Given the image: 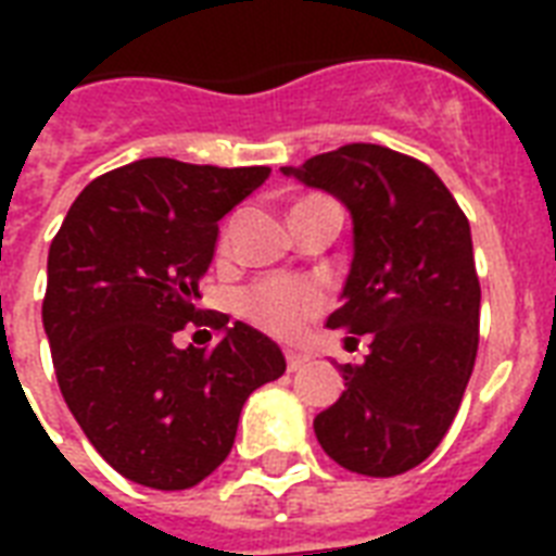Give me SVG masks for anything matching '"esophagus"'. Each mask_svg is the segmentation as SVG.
I'll list each match as a JSON object with an SVG mask.
<instances>
[{
  "label": "esophagus",
  "mask_w": 556,
  "mask_h": 556,
  "mask_svg": "<svg viewBox=\"0 0 556 556\" xmlns=\"http://www.w3.org/2000/svg\"><path fill=\"white\" fill-rule=\"evenodd\" d=\"M312 361V355H305V352H286V364H288V371H296L303 369L305 364Z\"/></svg>",
  "instance_id": "obj_1"
}]
</instances>
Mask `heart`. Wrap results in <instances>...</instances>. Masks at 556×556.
Returning <instances> with one entry per match:
<instances>
[{
  "instance_id": "heart-1",
  "label": "heart",
  "mask_w": 556,
  "mask_h": 556,
  "mask_svg": "<svg viewBox=\"0 0 556 556\" xmlns=\"http://www.w3.org/2000/svg\"><path fill=\"white\" fill-rule=\"evenodd\" d=\"M323 201L331 199L305 195L303 201H296L294 210L314 207ZM227 244H230V227L218 233V253H225ZM326 305H329V294L323 291V286L308 279H262L239 296V312L244 320L279 340L300 338L305 326L326 312Z\"/></svg>"
}]
</instances>
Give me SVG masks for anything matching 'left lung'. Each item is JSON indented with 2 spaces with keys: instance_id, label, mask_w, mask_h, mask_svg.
I'll return each mask as SVG.
<instances>
[{
  "instance_id": "left-lung-1",
  "label": "left lung",
  "mask_w": 556,
  "mask_h": 556,
  "mask_svg": "<svg viewBox=\"0 0 556 556\" xmlns=\"http://www.w3.org/2000/svg\"><path fill=\"white\" fill-rule=\"evenodd\" d=\"M338 195L355 222V260L329 329L369 334L346 392L314 418L323 450L352 473L401 476L439 447L479 349L482 288L465 210L424 161L346 143L286 167Z\"/></svg>"
}]
</instances>
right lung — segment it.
Returning a JSON list of instances; mask_svg holds the SVG:
<instances>
[{
  "label": "right lung",
  "instance_id": "obj_1",
  "mask_svg": "<svg viewBox=\"0 0 556 556\" xmlns=\"http://www.w3.org/2000/svg\"><path fill=\"white\" fill-rule=\"evenodd\" d=\"M268 167L141 159L77 195L48 251L42 300L56 383L100 456L129 482L185 491L233 447L253 389L286 357L262 331L199 308L218 218ZM187 321L226 334L178 350Z\"/></svg>",
  "mask_w": 556,
  "mask_h": 556
}]
</instances>
